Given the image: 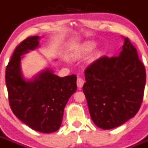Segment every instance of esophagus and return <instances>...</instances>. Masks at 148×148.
Segmentation results:
<instances>
[{"instance_id":"obj_1","label":"esophagus","mask_w":148,"mask_h":148,"mask_svg":"<svg viewBox=\"0 0 148 148\" xmlns=\"http://www.w3.org/2000/svg\"><path fill=\"white\" fill-rule=\"evenodd\" d=\"M84 80L83 78L81 77H79L77 78V87L78 88H81L84 84Z\"/></svg>"}]
</instances>
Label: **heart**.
Masks as SVG:
<instances>
[{"instance_id":"obj_1","label":"heart","mask_w":148,"mask_h":148,"mask_svg":"<svg viewBox=\"0 0 148 148\" xmlns=\"http://www.w3.org/2000/svg\"><path fill=\"white\" fill-rule=\"evenodd\" d=\"M96 43L94 41H89L86 43H84L81 47H80L79 51H78L77 55H80V53H89L92 50L95 49L96 47Z\"/></svg>"}]
</instances>
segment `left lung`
<instances>
[{"label": "left lung", "instance_id": "left-lung-1", "mask_svg": "<svg viewBox=\"0 0 148 148\" xmlns=\"http://www.w3.org/2000/svg\"><path fill=\"white\" fill-rule=\"evenodd\" d=\"M83 86L89 114L102 130L117 127L137 114L143 100L146 71L137 49L124 38L117 56H101L85 70Z\"/></svg>", "mask_w": 148, "mask_h": 148}]
</instances>
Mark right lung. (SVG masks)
I'll list each match as a JSON object with an SVG mask.
<instances>
[{
	"mask_svg": "<svg viewBox=\"0 0 148 148\" xmlns=\"http://www.w3.org/2000/svg\"><path fill=\"white\" fill-rule=\"evenodd\" d=\"M40 37L33 36L17 46L6 68L9 102L17 118L31 129L43 133L59 130L64 107L77 90V76L59 77L47 68L31 80L21 70L22 56L39 46Z\"/></svg>",
	"mask_w": 148,
	"mask_h": 148,
	"instance_id": "1",
	"label": "right lung"
}]
</instances>
